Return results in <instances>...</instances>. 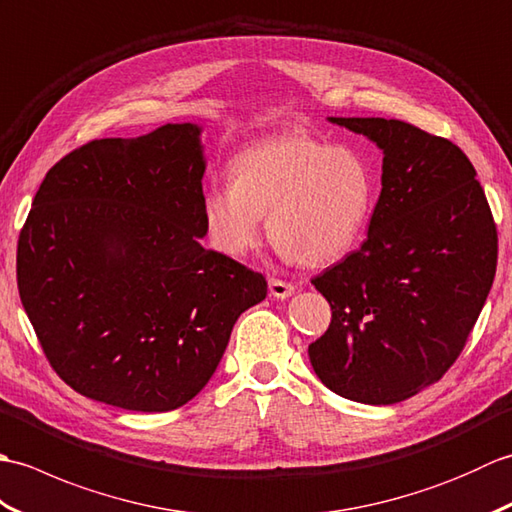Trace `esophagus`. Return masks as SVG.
<instances>
[{
  "label": "esophagus",
  "mask_w": 512,
  "mask_h": 512,
  "mask_svg": "<svg viewBox=\"0 0 512 512\" xmlns=\"http://www.w3.org/2000/svg\"><path fill=\"white\" fill-rule=\"evenodd\" d=\"M268 290H270V297L288 299V297H292V292H295V286L288 284V281H281V279L270 277L268 279Z\"/></svg>",
  "instance_id": "obj_1"
}]
</instances>
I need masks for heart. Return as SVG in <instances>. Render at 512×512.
I'll return each mask as SVG.
<instances>
[{
  "label": "heart",
  "mask_w": 512,
  "mask_h": 512,
  "mask_svg": "<svg viewBox=\"0 0 512 512\" xmlns=\"http://www.w3.org/2000/svg\"><path fill=\"white\" fill-rule=\"evenodd\" d=\"M374 173L361 151L306 134H286L244 149L231 184L204 191L206 237L222 255L242 259L268 233L303 266L336 262L356 246L372 217Z\"/></svg>",
  "instance_id": "1"
}]
</instances>
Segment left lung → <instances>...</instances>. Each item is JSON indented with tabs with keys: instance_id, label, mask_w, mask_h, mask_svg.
Returning <instances> with one entry per match:
<instances>
[{
	"instance_id": "obj_1",
	"label": "left lung",
	"mask_w": 512,
	"mask_h": 512,
	"mask_svg": "<svg viewBox=\"0 0 512 512\" xmlns=\"http://www.w3.org/2000/svg\"><path fill=\"white\" fill-rule=\"evenodd\" d=\"M383 149V189L363 246L312 279L332 308L308 354L347 400L394 405L436 383L491 292L497 226L451 140L396 118H330Z\"/></svg>"
}]
</instances>
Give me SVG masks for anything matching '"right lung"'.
Returning a JSON list of instances; mask_svg holds the SVG:
<instances>
[{"mask_svg":"<svg viewBox=\"0 0 512 512\" xmlns=\"http://www.w3.org/2000/svg\"><path fill=\"white\" fill-rule=\"evenodd\" d=\"M202 129L101 138L54 165L17 242V288L43 354L81 396L182 407L268 284L206 250Z\"/></svg>","mask_w":512,"mask_h":512,"instance_id":"obj_1","label":"right lung"}]
</instances>
